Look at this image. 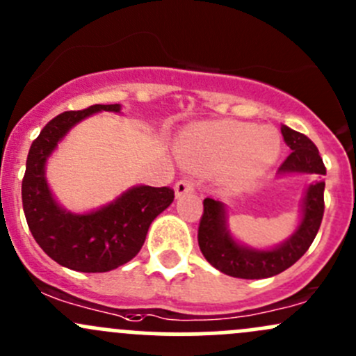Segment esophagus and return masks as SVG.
<instances>
[{"mask_svg":"<svg viewBox=\"0 0 356 356\" xmlns=\"http://www.w3.org/2000/svg\"><path fill=\"white\" fill-rule=\"evenodd\" d=\"M193 191H195V184H193L191 179H181V181L175 182V196H177V198H181V196Z\"/></svg>","mask_w":356,"mask_h":356,"instance_id":"obj_1","label":"esophagus"}]
</instances>
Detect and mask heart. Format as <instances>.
<instances>
[{
	"instance_id": "obj_1",
	"label": "heart",
	"mask_w": 356,
	"mask_h": 356,
	"mask_svg": "<svg viewBox=\"0 0 356 356\" xmlns=\"http://www.w3.org/2000/svg\"><path fill=\"white\" fill-rule=\"evenodd\" d=\"M181 152L198 167H218L229 161L231 177L245 181L267 170L281 153V136L272 127L222 120L189 129Z\"/></svg>"
}]
</instances>
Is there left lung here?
Returning <instances> with one entry per match:
<instances>
[{"mask_svg":"<svg viewBox=\"0 0 356 356\" xmlns=\"http://www.w3.org/2000/svg\"><path fill=\"white\" fill-rule=\"evenodd\" d=\"M289 156L282 161L279 172H308L325 175L324 161L317 146L301 132L282 127ZM325 182L317 181L308 188L303 203V218L298 231L270 251H257L239 246L225 229V208L220 201L204 198L203 215L198 227V245L203 257L224 274L239 279H265L277 275L296 264L314 243L324 217Z\"/></svg>","mask_w":356,"mask_h":356,"instance_id":"8db88e82","label":"left lung"}]
</instances>
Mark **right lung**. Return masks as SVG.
Segmentation results:
<instances>
[{
    "label": "right lung",
    "instance_id": "add662e5",
    "mask_svg": "<svg viewBox=\"0 0 356 356\" xmlns=\"http://www.w3.org/2000/svg\"><path fill=\"white\" fill-rule=\"evenodd\" d=\"M118 111L120 105H92L63 111L32 141L22 179V204L35 243L49 258L77 272H108L127 264L145 245L149 224L174 201L172 188L138 186L108 207L72 215L51 198L44 163L72 125L95 111Z\"/></svg>",
    "mask_w": 356,
    "mask_h": 356
}]
</instances>
